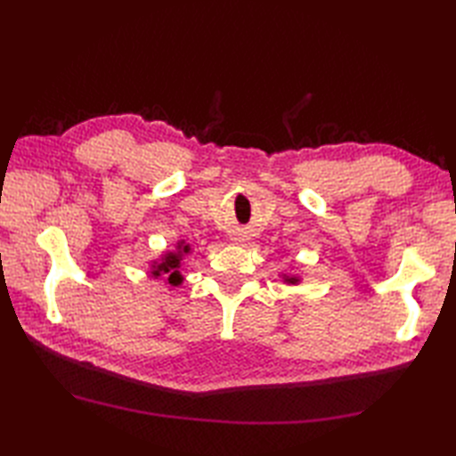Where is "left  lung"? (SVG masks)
<instances>
[{
  "mask_svg": "<svg viewBox=\"0 0 456 456\" xmlns=\"http://www.w3.org/2000/svg\"><path fill=\"white\" fill-rule=\"evenodd\" d=\"M282 280L286 284H299V276H288V274H282Z\"/></svg>",
  "mask_w": 456,
  "mask_h": 456,
  "instance_id": "1",
  "label": "left lung"
}]
</instances>
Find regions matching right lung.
I'll return each mask as SVG.
<instances>
[{"label":"right lung","instance_id":"1","mask_svg":"<svg viewBox=\"0 0 456 456\" xmlns=\"http://www.w3.org/2000/svg\"><path fill=\"white\" fill-rule=\"evenodd\" d=\"M190 253V245L183 243V240H178L176 250H167L160 258L152 260L151 263V276L154 278H164L170 288H178L183 282V276L180 273L182 260Z\"/></svg>","mask_w":456,"mask_h":456}]
</instances>
